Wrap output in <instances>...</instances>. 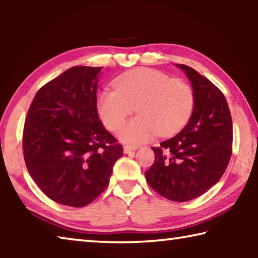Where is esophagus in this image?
Listing matches in <instances>:
<instances>
[{"label": "esophagus", "instance_id": "esophagus-1", "mask_svg": "<svg viewBox=\"0 0 258 258\" xmlns=\"http://www.w3.org/2000/svg\"><path fill=\"white\" fill-rule=\"evenodd\" d=\"M137 147L136 146H129V145H125L123 147V153L124 154H129V153H132L134 151H136Z\"/></svg>", "mask_w": 258, "mask_h": 258}]
</instances>
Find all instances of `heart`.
Segmentation results:
<instances>
[{
    "label": "heart",
    "mask_w": 258,
    "mask_h": 258,
    "mask_svg": "<svg viewBox=\"0 0 258 258\" xmlns=\"http://www.w3.org/2000/svg\"><path fill=\"white\" fill-rule=\"evenodd\" d=\"M114 87L99 93L98 114L106 128L116 130L136 106L140 116L117 133L122 142L133 145L147 142L157 133L161 136L178 133L188 122L195 104V95L188 83L148 68L121 75Z\"/></svg>",
    "instance_id": "heart-1"
}]
</instances>
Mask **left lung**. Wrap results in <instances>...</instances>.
<instances>
[{"mask_svg":"<svg viewBox=\"0 0 258 258\" xmlns=\"http://www.w3.org/2000/svg\"><path fill=\"white\" fill-rule=\"evenodd\" d=\"M190 81L194 110L174 137L152 147L154 163L145 172L151 188L173 202L202 196L225 172L232 153V119L222 92L192 68L177 64Z\"/></svg>","mask_w":258,"mask_h":258,"instance_id":"1","label":"left lung"}]
</instances>
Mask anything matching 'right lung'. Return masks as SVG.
Instances as JSON below:
<instances>
[{"instance_id":"1","label":"right lung","mask_w":258,"mask_h":258,"mask_svg":"<svg viewBox=\"0 0 258 258\" xmlns=\"http://www.w3.org/2000/svg\"><path fill=\"white\" fill-rule=\"evenodd\" d=\"M102 67L70 68L44 85L27 113L26 166L40 190L58 204L83 207L110 182L123 148L97 112Z\"/></svg>"}]
</instances>
